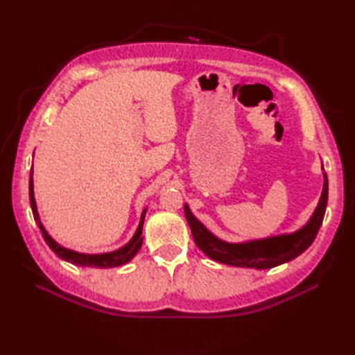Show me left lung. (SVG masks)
I'll list each match as a JSON object with an SVG mask.
<instances>
[{"instance_id": "obj_1", "label": "left lung", "mask_w": 355, "mask_h": 355, "mask_svg": "<svg viewBox=\"0 0 355 355\" xmlns=\"http://www.w3.org/2000/svg\"><path fill=\"white\" fill-rule=\"evenodd\" d=\"M327 202L328 178L327 173H323V189L319 205L314 209L311 218L304 227L293 233L245 241V243H227V241L216 238L212 232L206 229L205 224L195 218L187 205H184V215L191 227L195 244L210 259L233 267L266 270L297 258L300 253H304L313 244L322 225L323 216H325Z\"/></svg>"}]
</instances>
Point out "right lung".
Wrapping results in <instances>:
<instances>
[{
    "label": "right lung",
    "instance_id": "obj_1",
    "mask_svg": "<svg viewBox=\"0 0 355 355\" xmlns=\"http://www.w3.org/2000/svg\"><path fill=\"white\" fill-rule=\"evenodd\" d=\"M28 197H30V206H32V212H33V218L35 221L40 224V229L42 232V236L45 239V243L55 252L59 258L71 262L74 266H80V267H96V268H112V267H119L123 266V263L130 262L137 252L140 250L141 243H143V236H141V230H143V221H145V215L146 210H143L139 227L135 230L134 236L131 238V241L128 244H125L123 247L117 248L114 252H108V253H99V254H88V253H79L70 250V248H65L61 244H58L55 239H53L49 232L44 229V225L40 220V214H37L36 209V201H35V192H33V168L30 169V182H28Z\"/></svg>",
    "mask_w": 355,
    "mask_h": 355
}]
</instances>
